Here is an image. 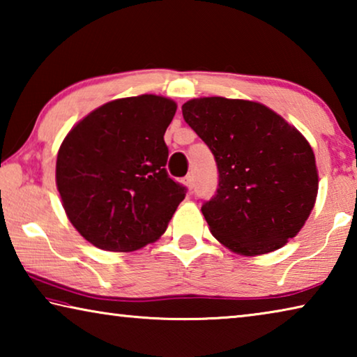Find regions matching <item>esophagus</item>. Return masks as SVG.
<instances>
[{
    "label": "esophagus",
    "mask_w": 357,
    "mask_h": 357,
    "mask_svg": "<svg viewBox=\"0 0 357 357\" xmlns=\"http://www.w3.org/2000/svg\"><path fill=\"white\" fill-rule=\"evenodd\" d=\"M183 183H184V185L187 187V189L192 190V187H193V178L190 176V174H189V176H185V178L183 179Z\"/></svg>",
    "instance_id": "esophagus-1"
}]
</instances>
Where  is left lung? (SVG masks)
Wrapping results in <instances>:
<instances>
[{"label":"left lung","instance_id":"8db88e82","mask_svg":"<svg viewBox=\"0 0 357 357\" xmlns=\"http://www.w3.org/2000/svg\"><path fill=\"white\" fill-rule=\"evenodd\" d=\"M183 116L219 170V189L202 206L213 236L245 257L274 252L294 238L318 193L315 154L305 137L253 100L192 99Z\"/></svg>","mask_w":357,"mask_h":357}]
</instances>
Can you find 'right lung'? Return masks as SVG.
<instances>
[{"instance_id":"1","label":"right lung","mask_w":357,"mask_h":357,"mask_svg":"<svg viewBox=\"0 0 357 357\" xmlns=\"http://www.w3.org/2000/svg\"><path fill=\"white\" fill-rule=\"evenodd\" d=\"M176 102L155 94L116 99L70 129L56 157V187L72 225L93 245L132 252L154 243L184 200L168 176L164 135Z\"/></svg>"}]
</instances>
